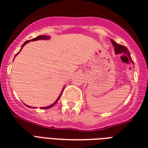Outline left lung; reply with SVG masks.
Returning a JSON list of instances; mask_svg holds the SVG:
<instances>
[{
	"label": "left lung",
	"instance_id": "8db88e82",
	"mask_svg": "<svg viewBox=\"0 0 148 148\" xmlns=\"http://www.w3.org/2000/svg\"><path fill=\"white\" fill-rule=\"evenodd\" d=\"M112 41V44L114 45V51H115V53L119 54V53H126L127 55L129 56L130 57H131V56H130V53L128 51V49H127V47H125V46H122L121 44H119V43H117L114 41H113L112 40H111Z\"/></svg>",
	"mask_w": 148,
	"mask_h": 148
}]
</instances>
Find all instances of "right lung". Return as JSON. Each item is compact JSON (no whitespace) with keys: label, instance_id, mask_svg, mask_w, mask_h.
Masks as SVG:
<instances>
[{"label":"right lung","instance_id":"1","mask_svg":"<svg viewBox=\"0 0 148 148\" xmlns=\"http://www.w3.org/2000/svg\"><path fill=\"white\" fill-rule=\"evenodd\" d=\"M49 36H37V37H36V38L32 39V40H30L35 41V40H49ZM30 40L26 41V42H24V43H23V45H22V47H21V49L23 48V47H24V45L27 44V42H29V41H30ZM19 53H20V52H19ZM19 53H16V55H17V54H18ZM64 88H65V87H64ZM63 89H64V88H63ZM63 89H62V92H61V94L60 95V96H59V98H58V99H56V101L53 104H52L51 106H47V107H44V108H42V109H48V108H52V107H53V106L54 105H56V102H57V101H58V100H59V99H60V97H61V95H62V92H63ZM28 107H29V106H28ZM29 108H30V107H29ZM33 108H34V107H33Z\"/></svg>","mask_w":148,"mask_h":148}]
</instances>
